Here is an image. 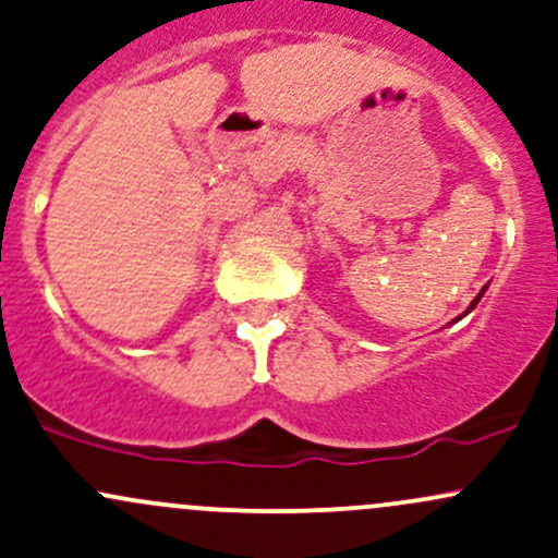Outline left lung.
Returning <instances> with one entry per match:
<instances>
[{
    "label": "left lung",
    "mask_w": 558,
    "mask_h": 558,
    "mask_svg": "<svg viewBox=\"0 0 558 558\" xmlns=\"http://www.w3.org/2000/svg\"><path fill=\"white\" fill-rule=\"evenodd\" d=\"M484 292H487V287H484V290H482V292H478V295H476V298H473V301H471V305H469V311H465V314H471V311H473V308H476V303H478V301H482V295H484Z\"/></svg>",
    "instance_id": "8db88e82"
}]
</instances>
